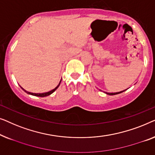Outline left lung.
I'll use <instances>...</instances> for the list:
<instances>
[{
  "label": "left lung",
  "mask_w": 155,
  "mask_h": 155,
  "mask_svg": "<svg viewBox=\"0 0 155 155\" xmlns=\"http://www.w3.org/2000/svg\"><path fill=\"white\" fill-rule=\"evenodd\" d=\"M126 91V90H125ZM121 91V92H118V93H106L107 94H108V95H117V94H119V93H122V92H124V91Z\"/></svg>",
  "instance_id": "left-lung-1"
}]
</instances>
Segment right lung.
Masks as SVG:
<instances>
[{"label":"right lung","instance_id":"obj_1","mask_svg":"<svg viewBox=\"0 0 155 155\" xmlns=\"http://www.w3.org/2000/svg\"><path fill=\"white\" fill-rule=\"evenodd\" d=\"M60 82H61V81H60ZM60 84H59L58 85V86H57L55 88H54L53 90H52V91H49V92H47V93H30V92H28V91H25V89L21 88V89H22V90H23L24 91H25L26 93H28V94H30V95H34V96H38V97H45V96H48V95H50L51 94H52V93H53L54 92V91H55L56 90V89L58 88L59 86H60Z\"/></svg>","mask_w":155,"mask_h":155}]
</instances>
